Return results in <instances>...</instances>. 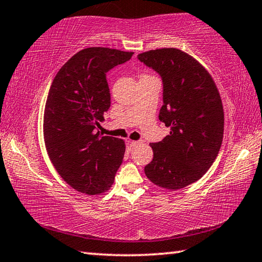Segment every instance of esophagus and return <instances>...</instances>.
<instances>
[{
	"label": "esophagus",
	"mask_w": 262,
	"mask_h": 262,
	"mask_svg": "<svg viewBox=\"0 0 262 262\" xmlns=\"http://www.w3.org/2000/svg\"><path fill=\"white\" fill-rule=\"evenodd\" d=\"M140 143H141V142H139V141H129V144H130L132 148L137 147V145H139Z\"/></svg>",
	"instance_id": "1"
}]
</instances>
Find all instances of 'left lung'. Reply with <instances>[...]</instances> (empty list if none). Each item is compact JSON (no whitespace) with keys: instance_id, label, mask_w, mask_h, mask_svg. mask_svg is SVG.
Returning <instances> with one entry per match:
<instances>
[{"instance_id":"left-lung-1","label":"left lung","mask_w":262,"mask_h":262,"mask_svg":"<svg viewBox=\"0 0 262 262\" xmlns=\"http://www.w3.org/2000/svg\"><path fill=\"white\" fill-rule=\"evenodd\" d=\"M163 79L159 120L170 135L150 143L154 158L144 167L159 187L180 189L209 170L223 140L224 112L214 79L200 62L178 48H159L137 55Z\"/></svg>"}]
</instances>
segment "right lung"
<instances>
[{"label": "right lung", "mask_w": 262, "mask_h": 262, "mask_svg": "<svg viewBox=\"0 0 262 262\" xmlns=\"http://www.w3.org/2000/svg\"><path fill=\"white\" fill-rule=\"evenodd\" d=\"M133 52L107 47L79 51L52 82L43 113V140L57 173L89 195L111 188L125 155V142L97 132L111 106L106 73Z\"/></svg>", "instance_id": "add662e5"}]
</instances>
